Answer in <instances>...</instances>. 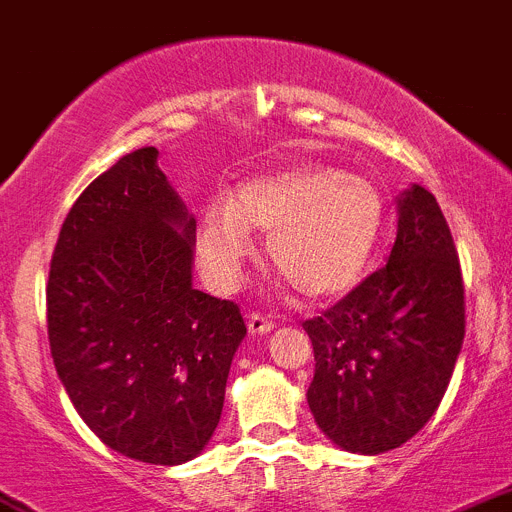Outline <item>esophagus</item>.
Instances as JSON below:
<instances>
[{"instance_id": "obj_1", "label": "esophagus", "mask_w": 512, "mask_h": 512, "mask_svg": "<svg viewBox=\"0 0 512 512\" xmlns=\"http://www.w3.org/2000/svg\"><path fill=\"white\" fill-rule=\"evenodd\" d=\"M247 328H250L252 336H267V333H270L272 328H275V323L267 321L265 315L250 313V315H247Z\"/></svg>"}]
</instances>
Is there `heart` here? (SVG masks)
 I'll return each mask as SVG.
<instances>
[{
    "label": "heart",
    "mask_w": 512,
    "mask_h": 512,
    "mask_svg": "<svg viewBox=\"0 0 512 512\" xmlns=\"http://www.w3.org/2000/svg\"><path fill=\"white\" fill-rule=\"evenodd\" d=\"M384 227L374 181L331 166H293L247 181L234 202L204 212L197 252L204 278L222 293L237 288L252 255V232L267 237V260L303 298L321 303L348 293L364 275Z\"/></svg>",
    "instance_id": "heart-1"
}]
</instances>
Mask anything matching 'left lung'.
Instances as JSON below:
<instances>
[{"label":"left lung","instance_id":"8db88e82","mask_svg":"<svg viewBox=\"0 0 512 512\" xmlns=\"http://www.w3.org/2000/svg\"><path fill=\"white\" fill-rule=\"evenodd\" d=\"M386 267L303 323L315 353L308 407L333 444L381 455L437 412L465 338V285L437 199L414 184L396 199Z\"/></svg>","mask_w":512,"mask_h":512}]
</instances>
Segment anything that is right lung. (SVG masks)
<instances>
[{
	"instance_id": "add662e5",
	"label": "right lung",
	"mask_w": 512,
	"mask_h": 512,
	"mask_svg": "<svg viewBox=\"0 0 512 512\" xmlns=\"http://www.w3.org/2000/svg\"><path fill=\"white\" fill-rule=\"evenodd\" d=\"M154 146L103 171L62 222L47 278V336L73 407L111 450L181 465L212 439L240 308L191 288L197 219Z\"/></svg>"
}]
</instances>
